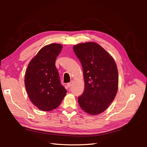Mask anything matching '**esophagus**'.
I'll return each mask as SVG.
<instances>
[{
  "label": "esophagus",
  "instance_id": "esophagus-1",
  "mask_svg": "<svg viewBox=\"0 0 147 147\" xmlns=\"http://www.w3.org/2000/svg\"><path fill=\"white\" fill-rule=\"evenodd\" d=\"M72 83H73V82H72V81H71L70 82H69V83H67V86H68V88H70V87L72 86Z\"/></svg>",
  "mask_w": 147,
  "mask_h": 147
}]
</instances>
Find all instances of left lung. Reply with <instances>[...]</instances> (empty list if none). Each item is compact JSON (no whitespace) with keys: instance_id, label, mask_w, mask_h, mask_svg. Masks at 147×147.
<instances>
[{"instance_id":"1","label":"left lung","mask_w":147,"mask_h":147,"mask_svg":"<svg viewBox=\"0 0 147 147\" xmlns=\"http://www.w3.org/2000/svg\"><path fill=\"white\" fill-rule=\"evenodd\" d=\"M73 50L83 67L84 90L78 97L80 107L90 115H98L109 107L118 86L117 65L108 52L94 42L79 43Z\"/></svg>"}]
</instances>
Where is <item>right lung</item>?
<instances>
[{
  "instance_id": "obj_1",
  "label": "right lung",
  "mask_w": 147,
  "mask_h": 147,
  "mask_svg": "<svg viewBox=\"0 0 147 147\" xmlns=\"http://www.w3.org/2000/svg\"><path fill=\"white\" fill-rule=\"evenodd\" d=\"M62 48L58 43L43 47L30 61L26 70V91L31 102L42 111L56 109L67 93L55 65Z\"/></svg>"
}]
</instances>
